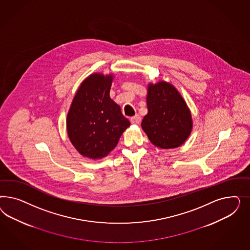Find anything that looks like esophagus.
I'll use <instances>...</instances> for the list:
<instances>
[{
  "label": "esophagus",
  "instance_id": "1",
  "mask_svg": "<svg viewBox=\"0 0 250 250\" xmlns=\"http://www.w3.org/2000/svg\"><path fill=\"white\" fill-rule=\"evenodd\" d=\"M130 121H131L132 124H134V125H139L140 122H141V117H140L138 114H136V115L133 116V117L130 119Z\"/></svg>",
  "mask_w": 250,
  "mask_h": 250
}]
</instances>
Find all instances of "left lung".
I'll list each match as a JSON object with an SVG mask.
<instances>
[{"mask_svg": "<svg viewBox=\"0 0 250 250\" xmlns=\"http://www.w3.org/2000/svg\"><path fill=\"white\" fill-rule=\"evenodd\" d=\"M147 114L141 124L152 144L168 149L182 146L192 129L189 109L180 92L166 82L149 83Z\"/></svg>", "mask_w": 250, "mask_h": 250, "instance_id": "obj_1", "label": "left lung"}]
</instances>
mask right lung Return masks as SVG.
<instances>
[{
	"instance_id": "1",
	"label": "right lung",
	"mask_w": 250,
	"mask_h": 250,
	"mask_svg": "<svg viewBox=\"0 0 250 250\" xmlns=\"http://www.w3.org/2000/svg\"><path fill=\"white\" fill-rule=\"evenodd\" d=\"M114 76L94 73L76 92L67 116V131L78 152L89 159H103L114 149L130 125L121 108L110 98Z\"/></svg>"
}]
</instances>
